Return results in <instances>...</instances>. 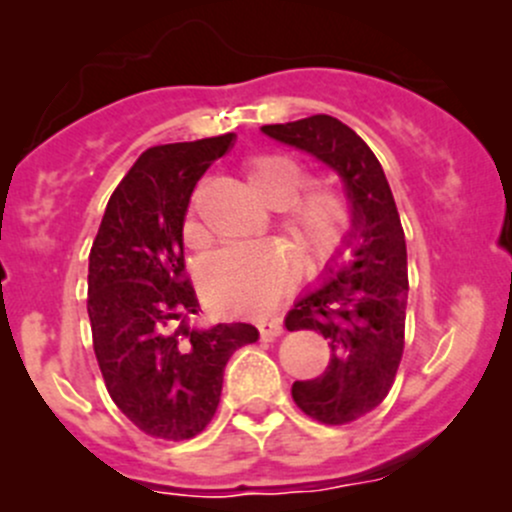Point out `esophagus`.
I'll return each mask as SVG.
<instances>
[{"label": "esophagus", "mask_w": 512, "mask_h": 512, "mask_svg": "<svg viewBox=\"0 0 512 512\" xmlns=\"http://www.w3.org/2000/svg\"><path fill=\"white\" fill-rule=\"evenodd\" d=\"M257 329H260L262 339H275L285 332L282 322H277V319H262V322H257Z\"/></svg>", "instance_id": "1"}]
</instances>
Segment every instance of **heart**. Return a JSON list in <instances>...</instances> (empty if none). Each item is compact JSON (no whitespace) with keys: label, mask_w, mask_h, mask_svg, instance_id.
<instances>
[{"label":"heart","mask_w":512,"mask_h":512,"mask_svg":"<svg viewBox=\"0 0 512 512\" xmlns=\"http://www.w3.org/2000/svg\"><path fill=\"white\" fill-rule=\"evenodd\" d=\"M250 188L265 203L282 208L285 227L302 247L312 265H324L347 242L352 213L337 190L312 188L297 195L304 185V170L282 153H262L247 163ZM185 237H203L198 220H185ZM294 280V265L282 247L272 242H230L210 252L200 267L203 294L215 309L242 317L267 314Z\"/></svg>","instance_id":"heart-1"}]
</instances>
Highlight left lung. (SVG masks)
<instances>
[{
	"instance_id": "8db88e82",
	"label": "left lung",
	"mask_w": 512,
	"mask_h": 512,
	"mask_svg": "<svg viewBox=\"0 0 512 512\" xmlns=\"http://www.w3.org/2000/svg\"><path fill=\"white\" fill-rule=\"evenodd\" d=\"M262 131L307 151L339 173L352 200L354 260L329 267L327 282L297 299L285 317L289 332L312 329L329 339V364L317 379L294 381L292 399L314 421L344 426L374 411L389 394L404 354L406 237L384 168L339 118L317 113Z\"/></svg>"
}]
</instances>
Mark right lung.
Wrapping results in <instances>:
<instances>
[{
	"instance_id": "1",
	"label": "right lung",
	"mask_w": 512,
	"mask_h": 512,
	"mask_svg": "<svg viewBox=\"0 0 512 512\" xmlns=\"http://www.w3.org/2000/svg\"><path fill=\"white\" fill-rule=\"evenodd\" d=\"M235 133L153 146L113 190L89 255L91 337L113 404L143 433L188 441L213 421L230 356L257 342L252 324L193 329L183 220L205 170Z\"/></svg>"
}]
</instances>
